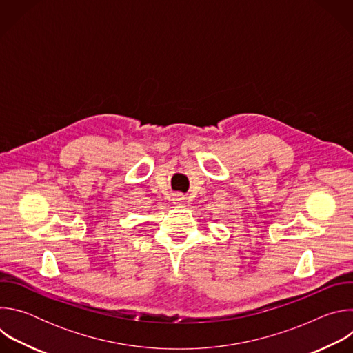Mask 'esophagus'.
Segmentation results:
<instances>
[{"label": "esophagus", "mask_w": 353, "mask_h": 353, "mask_svg": "<svg viewBox=\"0 0 353 353\" xmlns=\"http://www.w3.org/2000/svg\"><path fill=\"white\" fill-rule=\"evenodd\" d=\"M183 201H184V196L181 194H176L174 198H173V204L174 205H181Z\"/></svg>", "instance_id": "1"}]
</instances>
